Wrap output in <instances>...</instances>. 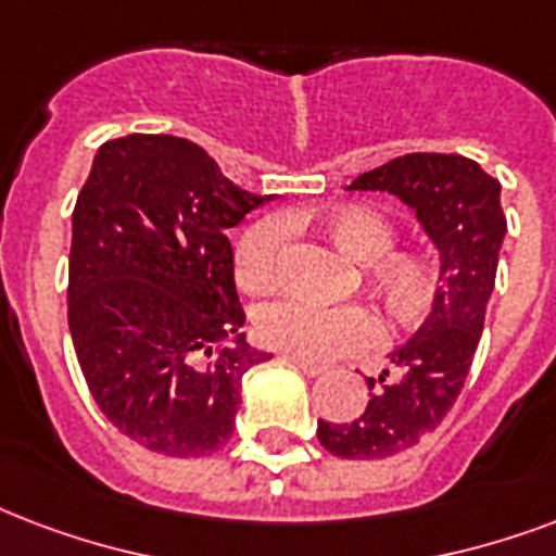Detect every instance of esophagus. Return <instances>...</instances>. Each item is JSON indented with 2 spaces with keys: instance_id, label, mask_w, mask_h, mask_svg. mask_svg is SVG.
Masks as SVG:
<instances>
[{
  "instance_id": "esophagus-1",
  "label": "esophagus",
  "mask_w": 556,
  "mask_h": 556,
  "mask_svg": "<svg viewBox=\"0 0 556 556\" xmlns=\"http://www.w3.org/2000/svg\"><path fill=\"white\" fill-rule=\"evenodd\" d=\"M282 362L291 364V367H296L300 372H306V376H320V372H326V367H320V364H312V362H303V358H296V355H282Z\"/></svg>"
}]
</instances>
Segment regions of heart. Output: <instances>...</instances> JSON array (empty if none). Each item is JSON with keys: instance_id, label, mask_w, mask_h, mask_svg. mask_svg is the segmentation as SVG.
Returning a JSON list of instances; mask_svg holds the SVG:
<instances>
[{"instance_id": "b5f03b06", "label": "heart", "mask_w": 556, "mask_h": 556, "mask_svg": "<svg viewBox=\"0 0 556 556\" xmlns=\"http://www.w3.org/2000/svg\"><path fill=\"white\" fill-rule=\"evenodd\" d=\"M324 230L353 260L384 308L400 324L426 315L438 296L440 270L429 253L393 248L396 224L388 212L367 203L334 206L324 215ZM288 244L282 218H262L241 232L236 244V282L250 294H262L279 282ZM256 332L268 346L306 362H329L362 353L381 341V320L362 303L324 306L306 296H282L256 312Z\"/></svg>"}]
</instances>
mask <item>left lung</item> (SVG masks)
<instances>
[{"mask_svg": "<svg viewBox=\"0 0 556 556\" xmlns=\"http://www.w3.org/2000/svg\"><path fill=\"white\" fill-rule=\"evenodd\" d=\"M350 189L396 194L417 212L440 250V286L429 320L391 355L393 372L367 379L372 396L362 417L317 419L326 452L372 460L417 446L464 391L484 332L507 218L502 184L460 154L396 156L355 177Z\"/></svg>", "mask_w": 556, "mask_h": 556, "instance_id": "8db88e82", "label": "left lung"}]
</instances>
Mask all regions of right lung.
<instances>
[{"label": "right lung", "mask_w": 556, "mask_h": 556, "mask_svg": "<svg viewBox=\"0 0 556 556\" xmlns=\"http://www.w3.org/2000/svg\"><path fill=\"white\" fill-rule=\"evenodd\" d=\"M262 201L189 139L96 151L72 212L70 332L96 405L139 446L201 457L230 440L241 379L270 355L239 332L227 232Z\"/></svg>", "instance_id": "obj_1"}]
</instances>
